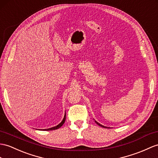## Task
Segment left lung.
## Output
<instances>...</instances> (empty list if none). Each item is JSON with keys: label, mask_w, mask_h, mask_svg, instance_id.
Segmentation results:
<instances>
[{"label": "left lung", "mask_w": 158, "mask_h": 158, "mask_svg": "<svg viewBox=\"0 0 158 158\" xmlns=\"http://www.w3.org/2000/svg\"><path fill=\"white\" fill-rule=\"evenodd\" d=\"M95 122H96V123H97V125H98L99 126H101V127H105V128H106V127H105V126H102V125H101V124H99L98 122H97V121H95Z\"/></svg>", "instance_id": "1"}]
</instances>
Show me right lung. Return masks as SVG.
<instances>
[{"instance_id":"add662e5","label":"right lung","mask_w":158,"mask_h":158,"mask_svg":"<svg viewBox=\"0 0 158 158\" xmlns=\"http://www.w3.org/2000/svg\"><path fill=\"white\" fill-rule=\"evenodd\" d=\"M66 114H65V115H64V118H63L62 121H61L59 125H57V126H56V127H53L49 128V129H44V131H52V130H56V129H59L60 127H61L63 125V124L64 123L65 121H66Z\"/></svg>"}]
</instances>
